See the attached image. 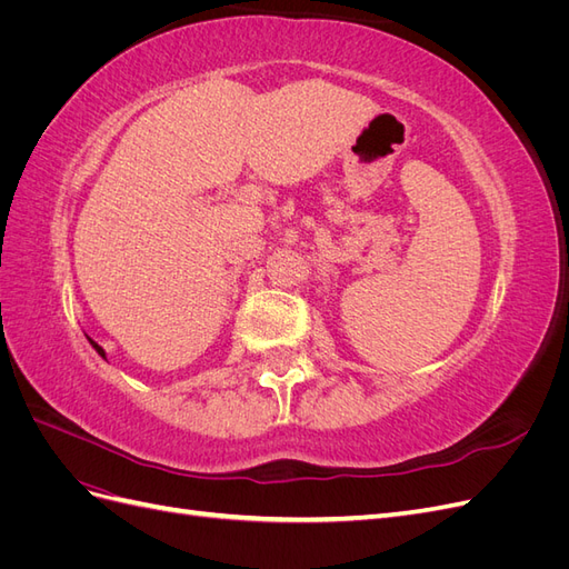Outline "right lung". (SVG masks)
Wrapping results in <instances>:
<instances>
[{
  "label": "right lung",
  "instance_id": "1",
  "mask_svg": "<svg viewBox=\"0 0 569 569\" xmlns=\"http://www.w3.org/2000/svg\"><path fill=\"white\" fill-rule=\"evenodd\" d=\"M88 341L92 343V349H94V351H97V353H99L101 358H104V360H107V351H104V349H101V347H99V343H97L94 339H90V337H88Z\"/></svg>",
  "mask_w": 569,
  "mask_h": 569
}]
</instances>
